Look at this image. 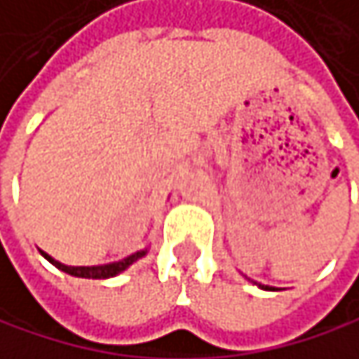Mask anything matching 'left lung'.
<instances>
[{
  "label": "left lung",
  "mask_w": 359,
  "mask_h": 359,
  "mask_svg": "<svg viewBox=\"0 0 359 359\" xmlns=\"http://www.w3.org/2000/svg\"><path fill=\"white\" fill-rule=\"evenodd\" d=\"M257 284V282H255ZM259 288H263V290H276V288H271V286H263V284H259Z\"/></svg>",
  "instance_id": "left-lung-1"
}]
</instances>
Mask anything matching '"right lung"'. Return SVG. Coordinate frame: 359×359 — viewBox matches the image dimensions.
Wrapping results in <instances>:
<instances>
[{"label": "right lung", "instance_id": "add662e5", "mask_svg": "<svg viewBox=\"0 0 359 359\" xmlns=\"http://www.w3.org/2000/svg\"><path fill=\"white\" fill-rule=\"evenodd\" d=\"M39 252H41L43 259H48L54 267H58L60 271H65V273H69V276L88 278V280H107V278H115V276H119L121 271H126L132 263H136L138 259H142V257L149 252V248H142V250H138V252H134V255H130V257H126V259H121V261L107 263V265H92V267H71V265H65V263L52 259V257H50L48 252H43V250H39Z\"/></svg>", "mask_w": 359, "mask_h": 359}]
</instances>
